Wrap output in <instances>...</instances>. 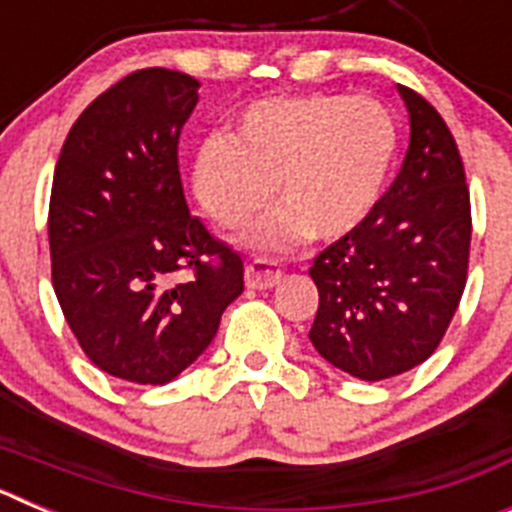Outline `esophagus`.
Returning a JSON list of instances; mask_svg holds the SVG:
<instances>
[{"mask_svg":"<svg viewBox=\"0 0 512 512\" xmlns=\"http://www.w3.org/2000/svg\"><path fill=\"white\" fill-rule=\"evenodd\" d=\"M282 277V269L277 266V261L269 259H253L246 266V284L251 289H269L279 282Z\"/></svg>","mask_w":512,"mask_h":512,"instance_id":"esophagus-1","label":"esophagus"}]
</instances>
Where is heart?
Masks as SVG:
<instances>
[{"instance_id": "b5f03b06", "label": "heart", "mask_w": 512, "mask_h": 512, "mask_svg": "<svg viewBox=\"0 0 512 512\" xmlns=\"http://www.w3.org/2000/svg\"><path fill=\"white\" fill-rule=\"evenodd\" d=\"M400 146L395 115L372 97L295 94L248 104L233 133L197 148L192 189L223 228L246 225L269 197L277 210L246 246L284 251L312 235L338 241L372 215ZM275 189H270V184Z\"/></svg>"}]
</instances>
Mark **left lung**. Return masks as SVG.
<instances>
[{
	"instance_id": "obj_1",
	"label": "left lung",
	"mask_w": 512,
	"mask_h": 512,
	"mask_svg": "<svg viewBox=\"0 0 512 512\" xmlns=\"http://www.w3.org/2000/svg\"><path fill=\"white\" fill-rule=\"evenodd\" d=\"M400 89L410 146L364 223L315 256L310 341L328 364L379 382L436 351L467 284L472 210L459 148L418 92Z\"/></svg>"
}]
</instances>
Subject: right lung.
I'll use <instances>...</instances> for the list:
<instances>
[{
  "label": "right lung",
  "instance_id": "add662e5",
  "mask_svg": "<svg viewBox=\"0 0 512 512\" xmlns=\"http://www.w3.org/2000/svg\"><path fill=\"white\" fill-rule=\"evenodd\" d=\"M197 89L171 69L125 76L81 112L53 174L58 305L89 361L125 382L179 377L243 292L241 256L184 200L176 146ZM182 268L193 277L174 283Z\"/></svg>",
  "mask_w": 512,
  "mask_h": 512
}]
</instances>
